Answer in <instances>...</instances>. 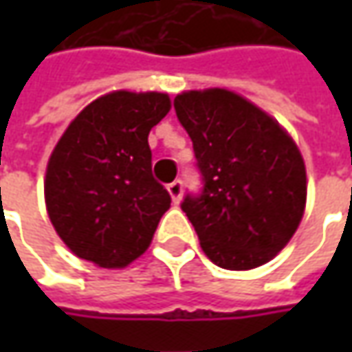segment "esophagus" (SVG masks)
<instances>
[{
  "label": "esophagus",
  "instance_id": "obj_1",
  "mask_svg": "<svg viewBox=\"0 0 352 352\" xmlns=\"http://www.w3.org/2000/svg\"><path fill=\"white\" fill-rule=\"evenodd\" d=\"M182 180H174L172 184H168V194L174 204H180V199H182Z\"/></svg>",
  "mask_w": 352,
  "mask_h": 352
}]
</instances>
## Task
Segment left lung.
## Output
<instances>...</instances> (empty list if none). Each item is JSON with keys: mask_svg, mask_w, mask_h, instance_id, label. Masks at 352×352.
<instances>
[{"mask_svg": "<svg viewBox=\"0 0 352 352\" xmlns=\"http://www.w3.org/2000/svg\"><path fill=\"white\" fill-rule=\"evenodd\" d=\"M178 121L194 142L201 192L182 211L211 263L250 270L288 245L307 196L296 142L254 103L227 89L176 96Z\"/></svg>", "mask_w": 352, "mask_h": 352, "instance_id": "obj_1", "label": "left lung"}]
</instances>
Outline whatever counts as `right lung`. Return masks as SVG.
Returning <instances> with one entry per match:
<instances>
[{"instance_id": "add662e5", "label": "right lung", "mask_w": 352, "mask_h": 352, "mask_svg": "<svg viewBox=\"0 0 352 352\" xmlns=\"http://www.w3.org/2000/svg\"><path fill=\"white\" fill-rule=\"evenodd\" d=\"M168 94L111 91L86 105L48 158L50 221L76 256L123 268L148 249L170 194L153 176L148 133Z\"/></svg>"}]
</instances>
